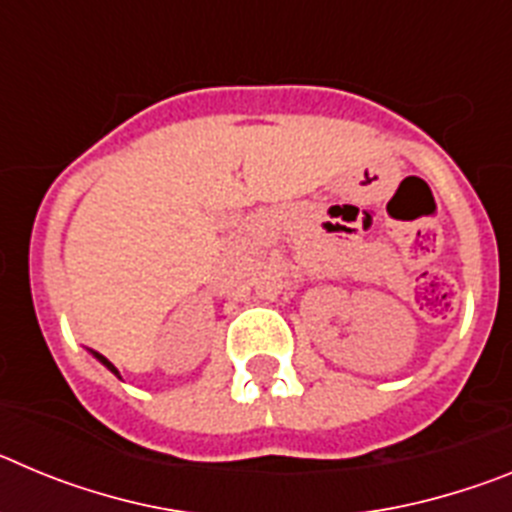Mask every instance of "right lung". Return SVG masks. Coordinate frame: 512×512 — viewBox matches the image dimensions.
Here are the masks:
<instances>
[{
    "instance_id": "obj_1",
    "label": "right lung",
    "mask_w": 512,
    "mask_h": 512,
    "mask_svg": "<svg viewBox=\"0 0 512 512\" xmlns=\"http://www.w3.org/2000/svg\"><path fill=\"white\" fill-rule=\"evenodd\" d=\"M92 354H94V359H99V361H102V364L107 366V369H110V372L115 374V377H120V372H117V369H115V364H112L110 359H104V356H102V354H97V351H92Z\"/></svg>"
}]
</instances>
